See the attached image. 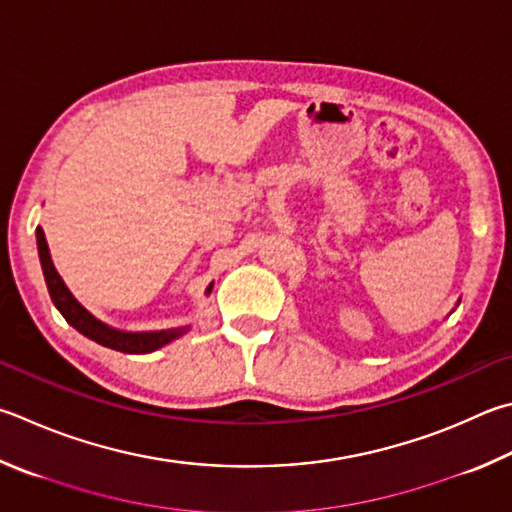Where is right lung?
Returning <instances> with one entry per match:
<instances>
[{"label":"right lung","mask_w":512,"mask_h":512,"mask_svg":"<svg viewBox=\"0 0 512 512\" xmlns=\"http://www.w3.org/2000/svg\"><path fill=\"white\" fill-rule=\"evenodd\" d=\"M35 237H37V253H40L46 288H49V295L55 304V309H58L64 315V320H67L73 329L80 331L82 336L98 342L102 347H109L123 353H150L165 347L167 342L181 338L183 333L190 329V327H181V329H163V331H120V329L109 327L105 322H100L76 300V297L71 295L67 284L62 282L60 273L55 271L49 246H46L44 230L40 226L35 228ZM210 291H212V284L208 286L206 295Z\"/></svg>","instance_id":"right-lung-1"}]
</instances>
